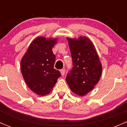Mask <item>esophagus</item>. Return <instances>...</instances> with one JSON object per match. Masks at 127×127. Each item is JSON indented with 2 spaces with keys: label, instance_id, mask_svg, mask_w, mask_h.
<instances>
[{
  "label": "esophagus",
  "instance_id": "esophagus-1",
  "mask_svg": "<svg viewBox=\"0 0 127 127\" xmlns=\"http://www.w3.org/2000/svg\"><path fill=\"white\" fill-rule=\"evenodd\" d=\"M60 72H61V75H62V76H63V75H64V74H65V69H63L60 70Z\"/></svg>",
  "mask_w": 127,
  "mask_h": 127
}]
</instances>
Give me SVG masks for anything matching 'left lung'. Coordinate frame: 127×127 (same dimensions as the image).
I'll return each mask as SVG.
<instances>
[{"label": "left lung", "mask_w": 127, "mask_h": 127, "mask_svg": "<svg viewBox=\"0 0 127 127\" xmlns=\"http://www.w3.org/2000/svg\"><path fill=\"white\" fill-rule=\"evenodd\" d=\"M73 67L66 82L73 93L83 96L95 87L100 79L102 64L93 42L86 36L67 37Z\"/></svg>", "instance_id": "left-lung-1"}]
</instances>
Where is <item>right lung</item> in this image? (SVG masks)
Segmentation results:
<instances>
[{
	"mask_svg": "<svg viewBox=\"0 0 127 127\" xmlns=\"http://www.w3.org/2000/svg\"><path fill=\"white\" fill-rule=\"evenodd\" d=\"M57 38L39 36L32 41L21 60V71L28 87L37 95L50 93L61 76L54 69L55 55L52 48Z\"/></svg>",
	"mask_w": 127,
	"mask_h": 127,
	"instance_id": "right-lung-1",
	"label": "right lung"
}]
</instances>
